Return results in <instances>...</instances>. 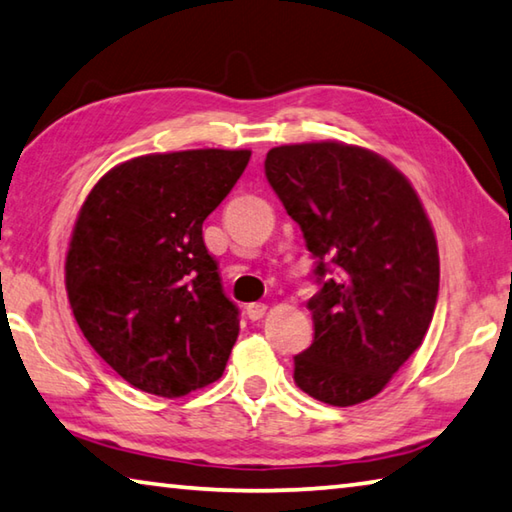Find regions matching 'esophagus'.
<instances>
[{"mask_svg": "<svg viewBox=\"0 0 512 512\" xmlns=\"http://www.w3.org/2000/svg\"><path fill=\"white\" fill-rule=\"evenodd\" d=\"M266 309H268V307L264 305V302H253V305L246 307V314H248L250 320H259V318H264Z\"/></svg>", "mask_w": 512, "mask_h": 512, "instance_id": "esophagus-1", "label": "esophagus"}]
</instances>
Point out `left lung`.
Segmentation results:
<instances>
[{
    "label": "left lung",
    "instance_id": "obj_1",
    "mask_svg": "<svg viewBox=\"0 0 512 512\" xmlns=\"http://www.w3.org/2000/svg\"><path fill=\"white\" fill-rule=\"evenodd\" d=\"M266 178L318 259L314 343L293 357L300 391L354 406L420 348L438 300V244L409 178L379 153L325 140L275 146Z\"/></svg>",
    "mask_w": 512,
    "mask_h": 512
}]
</instances>
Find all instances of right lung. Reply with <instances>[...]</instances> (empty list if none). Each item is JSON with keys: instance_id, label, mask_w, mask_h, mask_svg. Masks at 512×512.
I'll use <instances>...</instances> for the list:
<instances>
[{"instance_id": "right-lung-1", "label": "right lung", "mask_w": 512, "mask_h": 512, "mask_svg": "<svg viewBox=\"0 0 512 512\" xmlns=\"http://www.w3.org/2000/svg\"><path fill=\"white\" fill-rule=\"evenodd\" d=\"M248 149L149 153L90 189L65 257L69 307L94 352L128 384L183 397L219 379L239 336L203 221Z\"/></svg>"}]
</instances>
